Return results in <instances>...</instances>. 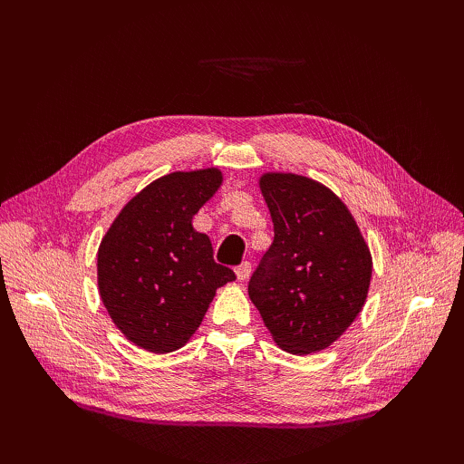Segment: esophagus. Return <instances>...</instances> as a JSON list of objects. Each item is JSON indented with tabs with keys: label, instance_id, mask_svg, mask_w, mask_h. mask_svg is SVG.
<instances>
[{
	"label": "esophagus",
	"instance_id": "obj_1",
	"mask_svg": "<svg viewBox=\"0 0 464 464\" xmlns=\"http://www.w3.org/2000/svg\"><path fill=\"white\" fill-rule=\"evenodd\" d=\"M249 273H251V263H249V261H244L242 265L236 266V276H237V280H246V278L249 276Z\"/></svg>",
	"mask_w": 464,
	"mask_h": 464
}]
</instances>
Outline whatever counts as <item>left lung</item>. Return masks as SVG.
<instances>
[{"mask_svg": "<svg viewBox=\"0 0 464 464\" xmlns=\"http://www.w3.org/2000/svg\"><path fill=\"white\" fill-rule=\"evenodd\" d=\"M259 188L275 240L249 280V298L285 353L331 346L368 298L372 254L358 224L327 186L292 172H265Z\"/></svg>", "mask_w": 464, "mask_h": 464, "instance_id": "8db88e82", "label": "left lung"}]
</instances>
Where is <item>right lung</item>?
I'll return each mask as SVG.
<instances>
[{
    "label": "right lung",
    "instance_id": "add662e5",
    "mask_svg": "<svg viewBox=\"0 0 464 464\" xmlns=\"http://www.w3.org/2000/svg\"><path fill=\"white\" fill-rule=\"evenodd\" d=\"M222 184L220 168L150 181L110 224L96 257L98 292L125 339L152 354L186 346L220 286L236 280L213 259L193 217Z\"/></svg>",
    "mask_w": 464,
    "mask_h": 464
}]
</instances>
